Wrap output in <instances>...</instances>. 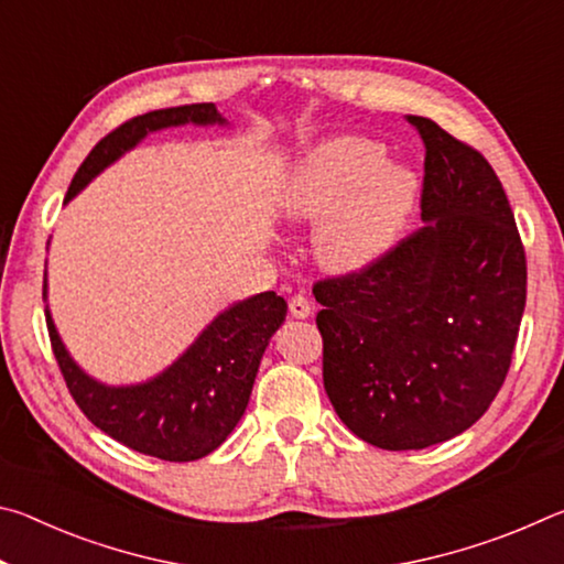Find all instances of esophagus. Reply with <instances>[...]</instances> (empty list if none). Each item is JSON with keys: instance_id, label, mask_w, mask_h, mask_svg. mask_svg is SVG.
Instances as JSON below:
<instances>
[{"instance_id": "1", "label": "esophagus", "mask_w": 564, "mask_h": 564, "mask_svg": "<svg viewBox=\"0 0 564 564\" xmlns=\"http://www.w3.org/2000/svg\"><path fill=\"white\" fill-rule=\"evenodd\" d=\"M289 311H291V316L293 318H308L311 313H313V303L305 299V295H293V299L289 301Z\"/></svg>"}]
</instances>
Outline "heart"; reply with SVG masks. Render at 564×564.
<instances>
[{
  "instance_id": "obj_1",
  "label": "heart",
  "mask_w": 564,
  "mask_h": 564,
  "mask_svg": "<svg viewBox=\"0 0 564 564\" xmlns=\"http://www.w3.org/2000/svg\"><path fill=\"white\" fill-rule=\"evenodd\" d=\"M415 194V176L388 164L383 147L348 137L313 151L285 184L281 204L295 221H323L316 251L328 269L358 271L395 243Z\"/></svg>"
}]
</instances>
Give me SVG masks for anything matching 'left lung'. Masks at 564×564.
Returning <instances> with one entry per match:
<instances>
[{"instance_id": "1", "label": "left lung", "mask_w": 564, "mask_h": 564, "mask_svg": "<svg viewBox=\"0 0 564 564\" xmlns=\"http://www.w3.org/2000/svg\"><path fill=\"white\" fill-rule=\"evenodd\" d=\"M417 228L358 271L313 285L323 305V386L338 417L383 451L451 441L485 415L508 376L528 261L498 174L435 121Z\"/></svg>"}]
</instances>
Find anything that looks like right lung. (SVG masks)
Returning a JSON list of instances; mask_svg holds the SVG:
<instances>
[{
  "instance_id": "right-lung-1",
  "label": "right lung",
  "mask_w": 564,
  "mask_h": 564,
  "mask_svg": "<svg viewBox=\"0 0 564 564\" xmlns=\"http://www.w3.org/2000/svg\"><path fill=\"white\" fill-rule=\"evenodd\" d=\"M188 121L224 123L214 104L159 109L123 121L89 151L72 178L64 204L79 194L104 166L137 147L149 131L181 127ZM285 308L289 305L273 291L231 305L174 366L149 383L129 388L101 386L82 373L62 346L50 311L46 328L74 403L99 431L137 453L169 463H188L214 453L241 420L261 356L283 323Z\"/></svg>"
}]
</instances>
